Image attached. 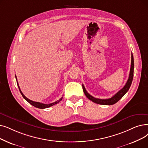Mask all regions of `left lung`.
<instances>
[{
    "mask_svg": "<svg viewBox=\"0 0 148 148\" xmlns=\"http://www.w3.org/2000/svg\"><path fill=\"white\" fill-rule=\"evenodd\" d=\"M134 57L133 55L131 53V68H130V75H129V78L127 79V81L124 87L120 89L119 92H117L116 94H115L114 96L111 98L108 99H97L92 97V95H90L85 89V88L84 85H82L83 87V92H84L85 95L90 100H91L92 101L95 103L100 104V105H114L120 100L122 97H123V95L128 91L129 90L131 83L132 82L133 79V76H134Z\"/></svg>",
    "mask_w": 148,
    "mask_h": 148,
    "instance_id": "8db88e82",
    "label": "left lung"
}]
</instances>
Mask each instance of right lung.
Instances as JSON below:
<instances>
[{"label": "right lung", "instance_id": "obj_1", "mask_svg": "<svg viewBox=\"0 0 148 148\" xmlns=\"http://www.w3.org/2000/svg\"><path fill=\"white\" fill-rule=\"evenodd\" d=\"M16 80H17L16 75ZM17 83L18 88V89H19V91H20V92H21V93L22 95L23 96V97L25 100H26L29 103H30L31 105L34 106V107H36V108H40V109H45V108H49V107L52 106H53V105H56V104H57V103H59L60 101H61V100H62V98H63V97H62L61 99H60V100H57V101H55V102H54V103H50V104H43V103H40V102L34 101H33V100H31L28 99L27 97H25V96L23 95V94L22 93V92L21 91V89H20V87H19V86H18V82H17Z\"/></svg>", "mask_w": 148, "mask_h": 148}]
</instances>
